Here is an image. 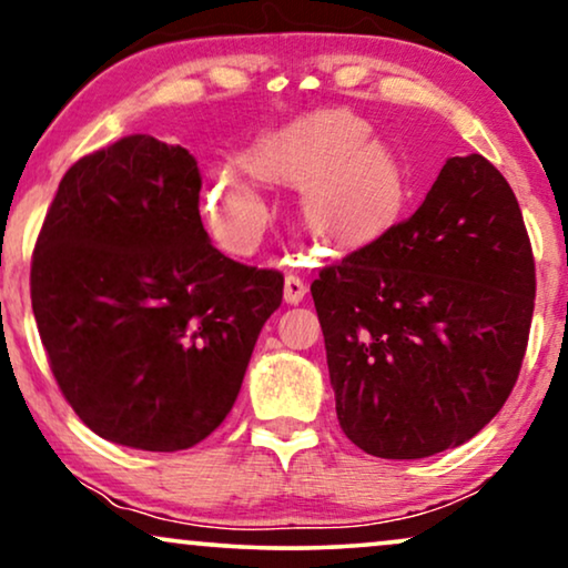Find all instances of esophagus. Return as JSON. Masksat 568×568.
Segmentation results:
<instances>
[{"instance_id": "1", "label": "esophagus", "mask_w": 568, "mask_h": 568, "mask_svg": "<svg viewBox=\"0 0 568 568\" xmlns=\"http://www.w3.org/2000/svg\"><path fill=\"white\" fill-rule=\"evenodd\" d=\"M305 294H307V284L302 282L300 276L286 274V278H284V300L290 302V305H300V302L305 300Z\"/></svg>"}]
</instances>
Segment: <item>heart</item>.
Instances as JSON below:
<instances>
[{"mask_svg":"<svg viewBox=\"0 0 568 568\" xmlns=\"http://www.w3.org/2000/svg\"><path fill=\"white\" fill-rule=\"evenodd\" d=\"M369 123L348 111H317L263 136L251 162L209 173L206 216L230 251L251 253L271 222L263 178L300 185V212L323 237L359 245L383 232L406 201L403 170Z\"/></svg>","mask_w":568,"mask_h":568,"instance_id":"1","label":"heart"}]
</instances>
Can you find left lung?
<instances>
[{"instance_id": "obj_1", "label": "left lung", "mask_w": 568, "mask_h": 568, "mask_svg": "<svg viewBox=\"0 0 568 568\" xmlns=\"http://www.w3.org/2000/svg\"><path fill=\"white\" fill-rule=\"evenodd\" d=\"M341 429L367 455L460 447L509 398L535 307V261L509 183L449 158L424 204L310 286Z\"/></svg>"}]
</instances>
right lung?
<instances>
[{"mask_svg":"<svg viewBox=\"0 0 568 568\" xmlns=\"http://www.w3.org/2000/svg\"><path fill=\"white\" fill-rule=\"evenodd\" d=\"M189 150L123 136L61 178L30 268L33 315L74 414L115 445L175 453L224 422L284 276L227 258Z\"/></svg>","mask_w":568,"mask_h":568,"instance_id":"right-lung-1","label":"right lung"}]
</instances>
